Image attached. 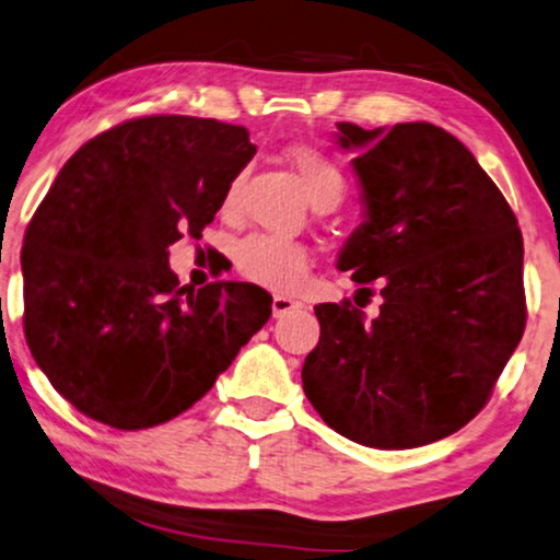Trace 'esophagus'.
Listing matches in <instances>:
<instances>
[{
  "label": "esophagus",
  "mask_w": 560,
  "mask_h": 560,
  "mask_svg": "<svg viewBox=\"0 0 560 560\" xmlns=\"http://www.w3.org/2000/svg\"><path fill=\"white\" fill-rule=\"evenodd\" d=\"M300 303L298 300H292L288 295H275L272 298V315L275 317H285L288 313H292V310H298Z\"/></svg>",
  "instance_id": "34e87169"
}]
</instances>
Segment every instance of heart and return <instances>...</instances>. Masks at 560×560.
<instances>
[{
  "label": "heart",
  "instance_id": "b5f03b06",
  "mask_svg": "<svg viewBox=\"0 0 560 560\" xmlns=\"http://www.w3.org/2000/svg\"><path fill=\"white\" fill-rule=\"evenodd\" d=\"M290 162L298 170L300 183L313 205L328 202L338 205L346 192V179L342 172L335 167V162L325 158L323 152L313 148H295L290 150ZM240 185L243 177L232 179L225 192V208H235L240 197ZM237 268L247 280L265 285L270 290H292L300 285L307 270V253L303 245L292 243L285 237L272 235H250L237 245L235 253Z\"/></svg>",
  "mask_w": 560,
  "mask_h": 560
}]
</instances>
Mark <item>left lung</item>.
Instances as JSON below:
<instances>
[{
  "label": "left lung",
  "instance_id": "obj_1",
  "mask_svg": "<svg viewBox=\"0 0 560 560\" xmlns=\"http://www.w3.org/2000/svg\"><path fill=\"white\" fill-rule=\"evenodd\" d=\"M358 150L365 214L338 268L358 295L381 282V315L315 305L320 342L303 388L320 418L368 448H418L455 433L486 406L526 328L518 220L470 150L443 127L363 130L338 122ZM355 295V298H358Z\"/></svg>",
  "mask_w": 560,
  "mask_h": 560
}]
</instances>
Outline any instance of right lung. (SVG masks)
<instances>
[{
  "mask_svg": "<svg viewBox=\"0 0 560 560\" xmlns=\"http://www.w3.org/2000/svg\"><path fill=\"white\" fill-rule=\"evenodd\" d=\"M255 144L240 125L137 117L59 170L22 247L24 338L55 390L117 430L167 423L268 323L253 282L179 285L170 245L205 225Z\"/></svg>",
  "mask_w": 560,
  "mask_h": 560,
  "instance_id": "obj_1",
  "label": "right lung"
}]
</instances>
